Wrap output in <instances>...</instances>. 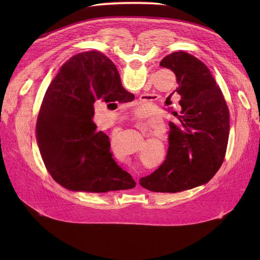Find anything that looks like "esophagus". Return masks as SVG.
Returning a JSON list of instances; mask_svg holds the SVG:
<instances>
[{"mask_svg":"<svg viewBox=\"0 0 260 260\" xmlns=\"http://www.w3.org/2000/svg\"><path fill=\"white\" fill-rule=\"evenodd\" d=\"M137 125L140 126V127H142V126H144V123H143V122H137ZM137 184H139L138 180H137Z\"/></svg>","mask_w":260,"mask_h":260,"instance_id":"obj_1","label":"esophagus"}]
</instances>
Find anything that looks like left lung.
<instances>
[{"label": "left lung", "mask_w": 260, "mask_h": 260, "mask_svg": "<svg viewBox=\"0 0 260 260\" xmlns=\"http://www.w3.org/2000/svg\"><path fill=\"white\" fill-rule=\"evenodd\" d=\"M178 82L179 111L173 112L165 162L139 182L152 192L178 193L209 182L220 169L228 146L230 114L207 65L184 51L163 58Z\"/></svg>", "instance_id": "obj_1"}]
</instances>
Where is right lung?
<instances>
[{
	"label": "right lung",
	"instance_id": "obj_1",
	"mask_svg": "<svg viewBox=\"0 0 260 260\" xmlns=\"http://www.w3.org/2000/svg\"><path fill=\"white\" fill-rule=\"evenodd\" d=\"M115 64L100 51L80 52L51 81L40 108L37 142L53 180L71 190L105 193L136 186L113 158L106 134L92 121L97 100L134 99Z\"/></svg>",
	"mask_w": 260,
	"mask_h": 260
}]
</instances>
